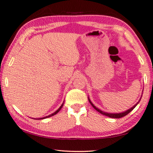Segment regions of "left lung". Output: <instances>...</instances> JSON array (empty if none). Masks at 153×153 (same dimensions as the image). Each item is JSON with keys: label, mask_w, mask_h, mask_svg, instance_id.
Masks as SVG:
<instances>
[{"label": "left lung", "mask_w": 153, "mask_h": 153, "mask_svg": "<svg viewBox=\"0 0 153 153\" xmlns=\"http://www.w3.org/2000/svg\"><path fill=\"white\" fill-rule=\"evenodd\" d=\"M140 100H141V99H139V101H140ZM89 102H90V104H91V105H92V107L94 108V109L97 110V111H98L99 112H100L101 114H103V115H105V116H107V117H110V118H115V119L121 118V117H123L126 116V115H127L128 113H130V112H131L132 110H133L134 108L136 107V105H137V104L139 103V102H137V103L136 104V105H134L133 106V107L131 108H130V109H129V110H128L127 111H126V112H121V113H117V114H110V113H107V112H103V111H101V110H100L99 109H98V108H97L95 107V106H94V105H93L91 101H90V99H89Z\"/></svg>", "instance_id": "obj_1"}]
</instances>
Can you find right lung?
<instances>
[{"instance_id":"add662e5","label":"right lung","mask_w":153,"mask_h":153,"mask_svg":"<svg viewBox=\"0 0 153 153\" xmlns=\"http://www.w3.org/2000/svg\"><path fill=\"white\" fill-rule=\"evenodd\" d=\"M63 104H62V105H61V107H60V108H59V109H58V110H57L56 112H54V113H52V114H50V115H49V116H47V117H43V118H41V119H45V118H48V117H52V116H54V115H55V114H57V113H58V112H59V111H60V110L61 109V108H62V107H63Z\"/></svg>"}]
</instances>
